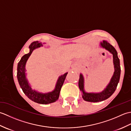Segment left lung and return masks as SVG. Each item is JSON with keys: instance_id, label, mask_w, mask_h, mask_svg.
Here are the masks:
<instances>
[{"instance_id": "left-lung-1", "label": "left lung", "mask_w": 131, "mask_h": 131, "mask_svg": "<svg viewBox=\"0 0 131 131\" xmlns=\"http://www.w3.org/2000/svg\"><path fill=\"white\" fill-rule=\"evenodd\" d=\"M100 46L102 48L107 50L113 54V63L114 65V73L111 79L110 83L106 86L104 91L99 93H87L85 92L84 89V77L82 74H80L79 80V87L80 90L82 92V97L84 100L88 102H97L102 101L107 99L112 95L116 90L118 83L119 82L121 75V66L120 61L118 57V53L112 45L108 43L107 41L103 40L100 43Z\"/></svg>"}]
</instances>
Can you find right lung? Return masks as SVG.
<instances>
[{"instance_id": "add662e5", "label": "right lung", "mask_w": 131, "mask_h": 131, "mask_svg": "<svg viewBox=\"0 0 131 131\" xmlns=\"http://www.w3.org/2000/svg\"><path fill=\"white\" fill-rule=\"evenodd\" d=\"M41 46H42V44L41 43L39 42L38 41H34L30 44L29 46V53L24 55L18 63L17 76V79L19 85L23 90L24 93L26 94V96L29 99L35 102L38 103V104H48L56 101L58 99L61 87H62L63 82L65 81L68 73H66L59 77L56 84L54 90L52 92L43 93L39 92L34 90H32L31 86L30 85L28 80L26 77V63L30 56L32 53V51L35 49L39 48Z\"/></svg>"}]
</instances>
